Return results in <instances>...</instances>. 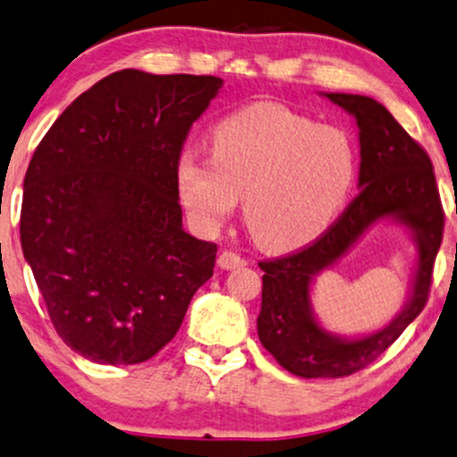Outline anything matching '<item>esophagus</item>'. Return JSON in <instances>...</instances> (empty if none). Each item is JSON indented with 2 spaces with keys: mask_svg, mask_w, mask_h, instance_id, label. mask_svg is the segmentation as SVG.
<instances>
[{
  "mask_svg": "<svg viewBox=\"0 0 457 457\" xmlns=\"http://www.w3.org/2000/svg\"><path fill=\"white\" fill-rule=\"evenodd\" d=\"M217 262H219V266L223 268V270H234V268L246 266L245 257H240L238 253H234V251H223L221 255H219Z\"/></svg>",
  "mask_w": 457,
  "mask_h": 457,
  "instance_id": "34e87169",
  "label": "esophagus"
}]
</instances>
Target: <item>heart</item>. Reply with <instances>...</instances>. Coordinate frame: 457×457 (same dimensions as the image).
Segmentation results:
<instances>
[{
  "label": "heart",
  "mask_w": 457,
  "mask_h": 457,
  "mask_svg": "<svg viewBox=\"0 0 457 457\" xmlns=\"http://www.w3.org/2000/svg\"><path fill=\"white\" fill-rule=\"evenodd\" d=\"M212 157L185 151L176 185L194 221L217 229L245 197L255 243L289 251L321 236L347 204L357 151L345 129L281 104H253L211 131Z\"/></svg>",
  "instance_id": "obj_1"
}]
</instances>
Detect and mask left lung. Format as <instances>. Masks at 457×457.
<instances>
[{
	"mask_svg": "<svg viewBox=\"0 0 457 457\" xmlns=\"http://www.w3.org/2000/svg\"><path fill=\"white\" fill-rule=\"evenodd\" d=\"M326 97L357 120L361 191L311 245L289 255L260 262L266 274L262 277L257 334L285 370L304 378L353 375L392 347L426 306L445 228L436 176L426 148L411 138L389 110L372 97L349 93H326ZM381 216H395L409 224L420 246L414 295L381 333L357 341L332 337L318 328L310 312L312 274L331 265Z\"/></svg>",
	"mask_w": 457,
	"mask_h": 457,
	"instance_id": "left-lung-1",
	"label": "left lung"
}]
</instances>
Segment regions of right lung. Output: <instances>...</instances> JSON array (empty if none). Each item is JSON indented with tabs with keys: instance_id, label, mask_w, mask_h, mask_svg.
Listing matches in <instances>:
<instances>
[{
	"instance_id": "right-lung-1",
	"label": "right lung",
	"mask_w": 457,
	"mask_h": 457,
	"mask_svg": "<svg viewBox=\"0 0 457 457\" xmlns=\"http://www.w3.org/2000/svg\"><path fill=\"white\" fill-rule=\"evenodd\" d=\"M221 85L114 71L63 110L31 157L21 246L54 329L87 360H151L212 277L217 245L183 229L176 162Z\"/></svg>"
}]
</instances>
